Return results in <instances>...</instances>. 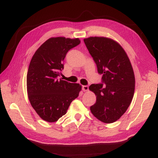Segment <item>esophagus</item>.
Segmentation results:
<instances>
[{
  "instance_id": "34e87169",
  "label": "esophagus",
  "mask_w": 158,
  "mask_h": 158,
  "mask_svg": "<svg viewBox=\"0 0 158 158\" xmlns=\"http://www.w3.org/2000/svg\"><path fill=\"white\" fill-rule=\"evenodd\" d=\"M89 85H83L82 86V90H84V91H88L89 90Z\"/></svg>"
}]
</instances>
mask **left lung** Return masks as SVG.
I'll use <instances>...</instances> for the list:
<instances>
[{
    "instance_id": "1",
    "label": "left lung",
    "mask_w": 158,
    "mask_h": 158,
    "mask_svg": "<svg viewBox=\"0 0 158 158\" xmlns=\"http://www.w3.org/2000/svg\"><path fill=\"white\" fill-rule=\"evenodd\" d=\"M84 41L98 73L102 74V83L89 86L96 95L90 111L100 121L111 123L124 114L133 98L135 78L132 65L123 47L113 40L90 37Z\"/></svg>"
}]
</instances>
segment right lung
Returning a JSON list of instances; mask_svg holds the SVG:
<instances>
[{
  "label": "right lung",
  "instance_id": "right-lung-1",
  "mask_svg": "<svg viewBox=\"0 0 158 158\" xmlns=\"http://www.w3.org/2000/svg\"><path fill=\"white\" fill-rule=\"evenodd\" d=\"M80 42L79 38L52 37L37 49L31 60L27 73L28 99L45 121L56 122L65 115L81 90L79 84L58 79L67 53Z\"/></svg>",
  "mask_w": 158,
  "mask_h": 158
}]
</instances>
